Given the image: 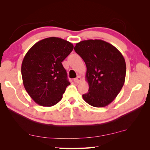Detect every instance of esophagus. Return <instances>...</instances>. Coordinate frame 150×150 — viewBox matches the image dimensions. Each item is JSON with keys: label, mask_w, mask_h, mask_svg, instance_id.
<instances>
[{"label": "esophagus", "mask_w": 150, "mask_h": 150, "mask_svg": "<svg viewBox=\"0 0 150 150\" xmlns=\"http://www.w3.org/2000/svg\"><path fill=\"white\" fill-rule=\"evenodd\" d=\"M81 81V78L80 76H78V77L77 78H75L74 79V82H75V83H79Z\"/></svg>", "instance_id": "obj_1"}]
</instances>
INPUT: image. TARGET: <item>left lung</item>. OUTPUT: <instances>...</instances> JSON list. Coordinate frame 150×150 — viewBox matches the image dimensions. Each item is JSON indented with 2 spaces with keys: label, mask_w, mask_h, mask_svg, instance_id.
Returning a JSON list of instances; mask_svg holds the SVG:
<instances>
[{
  "label": "left lung",
  "mask_w": 150,
  "mask_h": 150,
  "mask_svg": "<svg viewBox=\"0 0 150 150\" xmlns=\"http://www.w3.org/2000/svg\"><path fill=\"white\" fill-rule=\"evenodd\" d=\"M74 50L87 68L85 78L89 90L82 95L83 99L93 107L108 106L125 82L126 66L122 53L112 44L99 39L81 41Z\"/></svg>",
  "instance_id": "left-lung-1"
}]
</instances>
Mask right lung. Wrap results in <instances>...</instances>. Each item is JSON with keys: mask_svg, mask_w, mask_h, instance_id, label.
<instances>
[{"mask_svg": "<svg viewBox=\"0 0 150 150\" xmlns=\"http://www.w3.org/2000/svg\"><path fill=\"white\" fill-rule=\"evenodd\" d=\"M73 45L58 37H49L35 43L22 60V81L35 103L50 107L62 99L70 84L62 62L72 52Z\"/></svg>", "mask_w": 150, "mask_h": 150, "instance_id": "1", "label": "right lung"}]
</instances>
